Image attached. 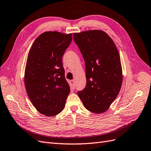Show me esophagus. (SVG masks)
<instances>
[{
	"label": "esophagus",
	"mask_w": 151,
	"mask_h": 151,
	"mask_svg": "<svg viewBox=\"0 0 151 151\" xmlns=\"http://www.w3.org/2000/svg\"><path fill=\"white\" fill-rule=\"evenodd\" d=\"M70 83H71V85L72 86V87H74L75 86V81L73 80H71L70 81Z\"/></svg>",
	"instance_id": "obj_1"
}]
</instances>
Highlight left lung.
<instances>
[{"mask_svg":"<svg viewBox=\"0 0 151 151\" xmlns=\"http://www.w3.org/2000/svg\"><path fill=\"white\" fill-rule=\"evenodd\" d=\"M85 62L86 84L78 94L88 111H107L118 95L122 82L120 55L112 39L102 31L73 35Z\"/></svg>","mask_w":151,"mask_h":151,"instance_id":"8db88e82","label":"left lung"}]
</instances>
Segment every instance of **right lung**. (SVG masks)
I'll return each mask as SVG.
<instances>
[{
  "instance_id": "right-lung-1",
  "label": "right lung",
  "mask_w": 151,
  "mask_h": 151,
  "mask_svg": "<svg viewBox=\"0 0 151 151\" xmlns=\"http://www.w3.org/2000/svg\"><path fill=\"white\" fill-rule=\"evenodd\" d=\"M72 40V34L45 32L29 50L25 69V89L33 106L46 116L60 113L70 91L62 58Z\"/></svg>"
}]
</instances>
